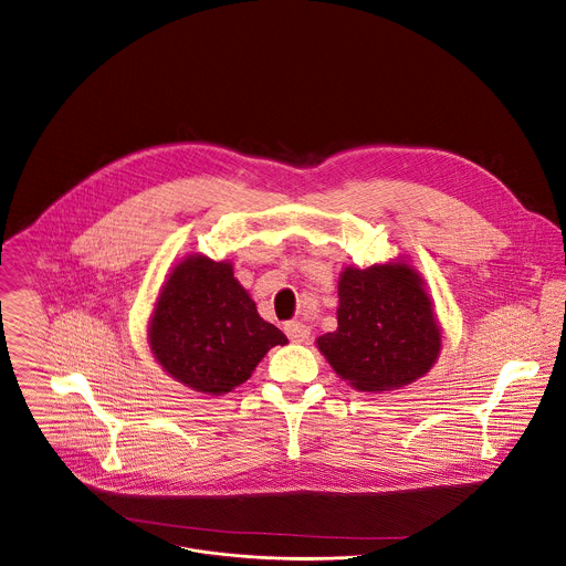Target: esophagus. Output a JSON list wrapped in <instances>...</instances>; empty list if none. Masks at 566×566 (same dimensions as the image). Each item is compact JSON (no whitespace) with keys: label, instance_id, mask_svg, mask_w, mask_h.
<instances>
[{"label":"esophagus","instance_id":"obj_1","mask_svg":"<svg viewBox=\"0 0 566 566\" xmlns=\"http://www.w3.org/2000/svg\"><path fill=\"white\" fill-rule=\"evenodd\" d=\"M284 332L293 343H306L311 338V327L304 325L302 321H289L284 325Z\"/></svg>","mask_w":566,"mask_h":566}]
</instances>
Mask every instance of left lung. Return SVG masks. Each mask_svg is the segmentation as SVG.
<instances>
[{"label": "left lung", "instance_id": "left-lung-1", "mask_svg": "<svg viewBox=\"0 0 566 566\" xmlns=\"http://www.w3.org/2000/svg\"><path fill=\"white\" fill-rule=\"evenodd\" d=\"M338 327L316 338L336 376L363 392H386L426 376L442 334L426 282L406 260L345 266L338 277Z\"/></svg>", "mask_w": 566, "mask_h": 566}]
</instances>
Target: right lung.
Wrapping results in <instances>:
<instances>
[{"mask_svg": "<svg viewBox=\"0 0 566 566\" xmlns=\"http://www.w3.org/2000/svg\"><path fill=\"white\" fill-rule=\"evenodd\" d=\"M156 363L197 392L223 395L252 377L264 354L289 338L264 321L232 262L192 253L167 275L149 318Z\"/></svg>", "mask_w": 566, "mask_h": 566, "instance_id": "obj_1", "label": "right lung"}]
</instances>
